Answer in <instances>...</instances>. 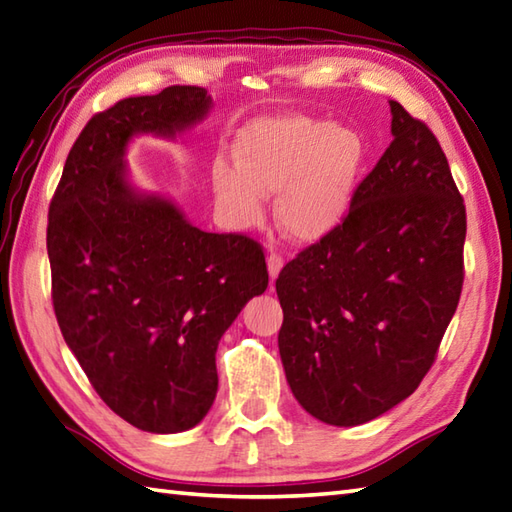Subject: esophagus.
<instances>
[{"instance_id": "esophagus-1", "label": "esophagus", "mask_w": 512, "mask_h": 512, "mask_svg": "<svg viewBox=\"0 0 512 512\" xmlns=\"http://www.w3.org/2000/svg\"><path fill=\"white\" fill-rule=\"evenodd\" d=\"M282 265H285V260H282V256H280V254H276V252H271V254L267 256V269H269V278H271V285H274V280L278 278V274H280V269H282Z\"/></svg>"}]
</instances>
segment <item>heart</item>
<instances>
[{"instance_id":"obj_1","label":"heart","mask_w":512,"mask_h":512,"mask_svg":"<svg viewBox=\"0 0 512 512\" xmlns=\"http://www.w3.org/2000/svg\"><path fill=\"white\" fill-rule=\"evenodd\" d=\"M236 162L217 157L212 184L238 230L254 225L265 195H278L276 221L298 243H317L344 223L366 168L368 146L333 120L278 116L241 129Z\"/></svg>"}]
</instances>
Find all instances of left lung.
<instances>
[{
    "mask_svg": "<svg viewBox=\"0 0 512 512\" xmlns=\"http://www.w3.org/2000/svg\"><path fill=\"white\" fill-rule=\"evenodd\" d=\"M392 144L344 223L276 280L287 383L326 425L355 427L410 396L462 291L467 212L425 122L390 100Z\"/></svg>",
    "mask_w": 512,
    "mask_h": 512,
    "instance_id": "1",
    "label": "left lung"
}]
</instances>
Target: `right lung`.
I'll return each instance as SVG.
<instances>
[{
  "label": "right lung",
  "mask_w": 512,
  "mask_h": 512,
  "mask_svg": "<svg viewBox=\"0 0 512 512\" xmlns=\"http://www.w3.org/2000/svg\"><path fill=\"white\" fill-rule=\"evenodd\" d=\"M203 87L124 98L85 124L48 214L52 302L65 344L113 412L151 434L199 425L219 388L217 346L269 274L243 234L192 225L131 184L138 135L175 140L206 118Z\"/></svg>",
  "instance_id": "add662e5"
}]
</instances>
